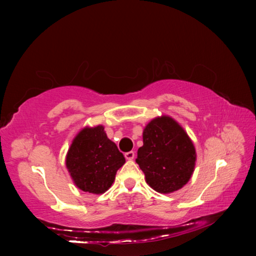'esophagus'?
Returning a JSON list of instances; mask_svg holds the SVG:
<instances>
[{
	"label": "esophagus",
	"instance_id": "34e87169",
	"mask_svg": "<svg viewBox=\"0 0 256 256\" xmlns=\"http://www.w3.org/2000/svg\"><path fill=\"white\" fill-rule=\"evenodd\" d=\"M125 158L126 160H132L133 158H134V156H135V153L133 150H131V152H128V153H125Z\"/></svg>",
	"mask_w": 256,
	"mask_h": 256
}]
</instances>
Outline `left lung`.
<instances>
[{
    "label": "left lung",
    "mask_w": 256,
    "mask_h": 256,
    "mask_svg": "<svg viewBox=\"0 0 256 256\" xmlns=\"http://www.w3.org/2000/svg\"><path fill=\"white\" fill-rule=\"evenodd\" d=\"M194 146L187 133L170 116L156 118L143 132L136 162L150 186L160 194L180 189L192 175Z\"/></svg>",
    "instance_id": "1"
}]
</instances>
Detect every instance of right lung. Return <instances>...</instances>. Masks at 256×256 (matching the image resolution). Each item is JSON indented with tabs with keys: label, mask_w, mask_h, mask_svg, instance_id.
I'll return each instance as SVG.
<instances>
[{
	"label": "right lung",
	"mask_w": 256,
	"mask_h": 256,
	"mask_svg": "<svg viewBox=\"0 0 256 256\" xmlns=\"http://www.w3.org/2000/svg\"><path fill=\"white\" fill-rule=\"evenodd\" d=\"M124 162L123 154L108 138L102 125L84 128L74 138L66 157V166L76 186L96 194L111 187Z\"/></svg>",
	"instance_id": "add662e5"
}]
</instances>
